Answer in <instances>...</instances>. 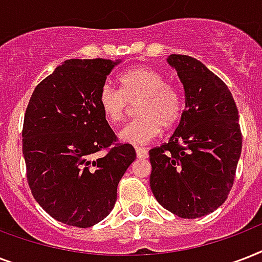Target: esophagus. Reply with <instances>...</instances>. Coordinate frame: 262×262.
<instances>
[{"instance_id": "34e87169", "label": "esophagus", "mask_w": 262, "mask_h": 262, "mask_svg": "<svg viewBox=\"0 0 262 262\" xmlns=\"http://www.w3.org/2000/svg\"><path fill=\"white\" fill-rule=\"evenodd\" d=\"M136 155H137V159L143 160L148 158V151L144 149V148H136Z\"/></svg>"}]
</instances>
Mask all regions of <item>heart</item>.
<instances>
[{"label": "heart", "mask_w": 262, "mask_h": 262, "mask_svg": "<svg viewBox=\"0 0 262 262\" xmlns=\"http://www.w3.org/2000/svg\"><path fill=\"white\" fill-rule=\"evenodd\" d=\"M121 92L108 84L99 91L98 103L110 123L125 122L129 114L127 103H135L139 117L119 133V139L133 145L154 141L162 127H172L182 114V95L174 84L166 83L160 72L147 67H136L118 77Z\"/></svg>", "instance_id": "1"}]
</instances>
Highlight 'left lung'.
I'll list each match as a JSON object with an SVG mask.
<instances>
[{
	"mask_svg": "<svg viewBox=\"0 0 262 262\" xmlns=\"http://www.w3.org/2000/svg\"><path fill=\"white\" fill-rule=\"evenodd\" d=\"M185 91V110L168 143L149 151L152 193L183 219L211 213L226 201L242 149L238 108L228 87L199 59L171 54Z\"/></svg>",
	"mask_w": 262,
	"mask_h": 262,
	"instance_id": "obj_1",
	"label": "left lung"
}]
</instances>
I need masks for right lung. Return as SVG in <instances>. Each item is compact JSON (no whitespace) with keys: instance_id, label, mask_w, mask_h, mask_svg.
I'll return each instance as SVG.
<instances>
[{"instance_id":"add662e5","label":"right lung","mask_w":262,"mask_h":262,"mask_svg":"<svg viewBox=\"0 0 262 262\" xmlns=\"http://www.w3.org/2000/svg\"><path fill=\"white\" fill-rule=\"evenodd\" d=\"M121 61L68 59L36 85L23 125V155L34 199L61 223L87 228L114 208L117 186L136 160L130 144H115L98 103ZM106 150L102 157L97 152Z\"/></svg>"}]
</instances>
